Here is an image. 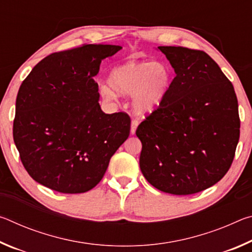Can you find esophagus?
Masks as SVG:
<instances>
[{
    "label": "esophagus",
    "instance_id": "esophagus-1",
    "mask_svg": "<svg viewBox=\"0 0 252 252\" xmlns=\"http://www.w3.org/2000/svg\"><path fill=\"white\" fill-rule=\"evenodd\" d=\"M139 126V121L135 120V119H133V120L131 121V134H134L135 131H136V127H138Z\"/></svg>",
    "mask_w": 252,
    "mask_h": 252
}]
</instances>
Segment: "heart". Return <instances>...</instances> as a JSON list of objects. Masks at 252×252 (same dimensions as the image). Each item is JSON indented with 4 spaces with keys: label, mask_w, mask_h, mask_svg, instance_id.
Here are the masks:
<instances>
[{
    "label": "heart",
    "mask_w": 252,
    "mask_h": 252,
    "mask_svg": "<svg viewBox=\"0 0 252 252\" xmlns=\"http://www.w3.org/2000/svg\"><path fill=\"white\" fill-rule=\"evenodd\" d=\"M171 79V70L163 62L130 60L110 71L109 87L102 85L101 94L106 99H112L116 93L131 95L133 112L147 116L163 101Z\"/></svg>",
    "instance_id": "obj_1"
}]
</instances>
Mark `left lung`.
Wrapping results in <instances>:
<instances>
[{"label": "left lung", "mask_w": 252, "mask_h": 252, "mask_svg": "<svg viewBox=\"0 0 252 252\" xmlns=\"http://www.w3.org/2000/svg\"><path fill=\"white\" fill-rule=\"evenodd\" d=\"M176 78L159 108L136 129L140 169L163 192L187 195L216 185L228 172L240 135L232 83L203 52L158 46Z\"/></svg>", "instance_id": "8db88e82"}]
</instances>
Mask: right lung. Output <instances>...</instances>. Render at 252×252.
<instances>
[{
  "mask_svg": "<svg viewBox=\"0 0 252 252\" xmlns=\"http://www.w3.org/2000/svg\"><path fill=\"white\" fill-rule=\"evenodd\" d=\"M122 48L87 44L50 54L19 89L13 139L33 180L61 193H83L103 178L130 134L127 114H106L93 78Z\"/></svg>",
  "mask_w": 252,
  "mask_h": 252,
  "instance_id": "1",
  "label": "right lung"
}]
</instances>
